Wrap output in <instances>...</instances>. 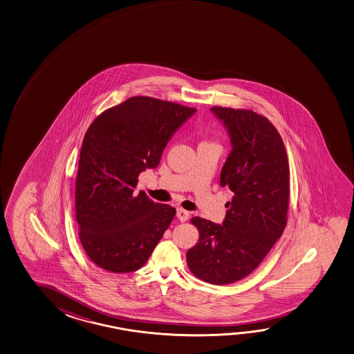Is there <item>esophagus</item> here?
<instances>
[{"instance_id": "esophagus-1", "label": "esophagus", "mask_w": 354, "mask_h": 354, "mask_svg": "<svg viewBox=\"0 0 354 354\" xmlns=\"http://www.w3.org/2000/svg\"><path fill=\"white\" fill-rule=\"evenodd\" d=\"M177 218L180 219V222H186L189 218V213L183 208H177Z\"/></svg>"}]
</instances>
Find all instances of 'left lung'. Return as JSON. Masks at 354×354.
<instances>
[{"label":"left lung","instance_id":"obj_1","mask_svg":"<svg viewBox=\"0 0 354 354\" xmlns=\"http://www.w3.org/2000/svg\"><path fill=\"white\" fill-rule=\"evenodd\" d=\"M231 141L221 186L233 198L222 225L192 219L200 239L187 252V264L205 282H237L256 270L287 225L290 166L274 126L253 111L212 107Z\"/></svg>","mask_w":354,"mask_h":354}]
</instances>
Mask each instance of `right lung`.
Wrapping results in <instances>:
<instances>
[{"instance_id":"right-lung-1","label":"right lung","mask_w":354,"mask_h":354,"mask_svg":"<svg viewBox=\"0 0 354 354\" xmlns=\"http://www.w3.org/2000/svg\"><path fill=\"white\" fill-rule=\"evenodd\" d=\"M196 113L177 103L132 97L97 117L84 136L76 178L80 239L92 262L113 273L140 270L171 225L174 207L136 194L138 176Z\"/></svg>"}]
</instances>
